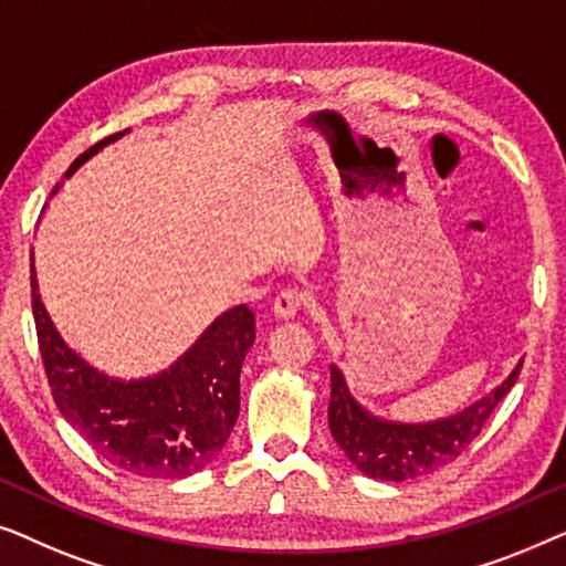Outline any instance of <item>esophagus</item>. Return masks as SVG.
I'll return each mask as SVG.
<instances>
[{
  "label": "esophagus",
  "instance_id": "obj_1",
  "mask_svg": "<svg viewBox=\"0 0 566 566\" xmlns=\"http://www.w3.org/2000/svg\"><path fill=\"white\" fill-rule=\"evenodd\" d=\"M301 304H304V293L298 291H283L281 296L273 301V316L277 322H291L298 314Z\"/></svg>",
  "mask_w": 566,
  "mask_h": 566
}]
</instances>
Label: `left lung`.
I'll return each instance as SVG.
<instances>
[{"label": "left lung", "mask_w": 566, "mask_h": 566, "mask_svg": "<svg viewBox=\"0 0 566 566\" xmlns=\"http://www.w3.org/2000/svg\"><path fill=\"white\" fill-rule=\"evenodd\" d=\"M523 360L517 363L497 389L486 394L459 415L432 422H391L376 417L353 397L335 363L329 366L332 399L329 430L335 443L363 474L381 482H407L430 474L467 451L471 440L482 432L492 409L513 389Z\"/></svg>", "instance_id": "1"}]
</instances>
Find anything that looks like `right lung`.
<instances>
[{
  "mask_svg": "<svg viewBox=\"0 0 566 566\" xmlns=\"http://www.w3.org/2000/svg\"><path fill=\"white\" fill-rule=\"evenodd\" d=\"M126 134L84 151L66 169V180ZM33 265L30 262L38 347L53 401L66 422L99 455L136 476L185 479L206 469L239 417V374L254 343L250 308L242 304L216 316L211 327L157 376L123 381L90 366L64 343L38 293Z\"/></svg>",
  "mask_w": 566,
  "mask_h": 566,
  "instance_id": "right-lung-1",
  "label": "right lung"
}]
</instances>
